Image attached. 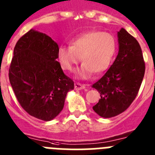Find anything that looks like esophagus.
<instances>
[{"mask_svg": "<svg viewBox=\"0 0 155 155\" xmlns=\"http://www.w3.org/2000/svg\"><path fill=\"white\" fill-rule=\"evenodd\" d=\"M74 88L76 90H82V89L85 88V85L81 84L80 83H75L74 84Z\"/></svg>", "mask_w": 155, "mask_h": 155, "instance_id": "esophagus-1", "label": "esophagus"}]
</instances>
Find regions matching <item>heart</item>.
<instances>
[{
    "mask_svg": "<svg viewBox=\"0 0 155 155\" xmlns=\"http://www.w3.org/2000/svg\"><path fill=\"white\" fill-rule=\"evenodd\" d=\"M71 46L61 45L58 57L64 70L73 72L82 58L83 64L77 73L81 79H87L93 73L101 74L111 64L117 51V41L111 34L91 31L75 38Z\"/></svg>",
    "mask_w": 155,
    "mask_h": 155,
    "instance_id": "b5f03b06",
    "label": "heart"
}]
</instances>
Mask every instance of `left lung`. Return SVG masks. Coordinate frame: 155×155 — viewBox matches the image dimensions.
I'll use <instances>...</instances> for the list:
<instances>
[{
    "instance_id": "left-lung-1",
    "label": "left lung",
    "mask_w": 155,
    "mask_h": 155,
    "mask_svg": "<svg viewBox=\"0 0 155 155\" xmlns=\"http://www.w3.org/2000/svg\"><path fill=\"white\" fill-rule=\"evenodd\" d=\"M118 54L105 74L92 87L100 93L93 110L104 118L124 112L135 99L144 78L145 65L137 40L121 28L117 32Z\"/></svg>"
}]
</instances>
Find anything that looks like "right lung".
<instances>
[{"label":"right lung","mask_w":155,"mask_h":155,"mask_svg":"<svg viewBox=\"0 0 155 155\" xmlns=\"http://www.w3.org/2000/svg\"><path fill=\"white\" fill-rule=\"evenodd\" d=\"M58 45L51 38L31 29L14 49L9 80L18 102L30 115L49 121L60 114L74 81L57 61Z\"/></svg>","instance_id":"right-lung-1"}]
</instances>
